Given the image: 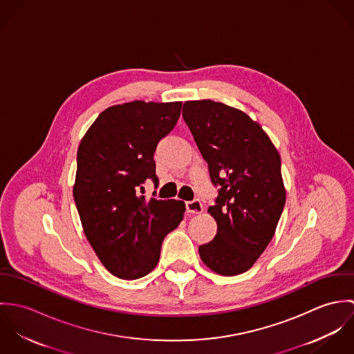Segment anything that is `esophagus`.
Instances as JSON below:
<instances>
[{"mask_svg": "<svg viewBox=\"0 0 354 354\" xmlns=\"http://www.w3.org/2000/svg\"><path fill=\"white\" fill-rule=\"evenodd\" d=\"M187 211L191 214H201L203 212V204L199 199H195L192 202H187Z\"/></svg>", "mask_w": 354, "mask_h": 354, "instance_id": "esophagus-1", "label": "esophagus"}]
</instances>
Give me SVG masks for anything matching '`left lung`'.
Listing matches in <instances>:
<instances>
[{
    "instance_id": "left-lung-1",
    "label": "left lung",
    "mask_w": 354,
    "mask_h": 354,
    "mask_svg": "<svg viewBox=\"0 0 354 354\" xmlns=\"http://www.w3.org/2000/svg\"><path fill=\"white\" fill-rule=\"evenodd\" d=\"M183 117L221 187L208 208L216 236L199 247L201 259L219 275L243 274L270 244L286 202L279 152L259 122L222 102L187 101Z\"/></svg>"
}]
</instances>
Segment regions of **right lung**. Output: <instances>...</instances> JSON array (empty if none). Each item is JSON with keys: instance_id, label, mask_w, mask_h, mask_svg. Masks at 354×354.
Returning a JSON list of instances; mask_svg holds the SVG:
<instances>
[{"instance_id": "1", "label": "right lung", "mask_w": 354, "mask_h": 354, "mask_svg": "<svg viewBox=\"0 0 354 354\" xmlns=\"http://www.w3.org/2000/svg\"><path fill=\"white\" fill-rule=\"evenodd\" d=\"M183 102H125L104 109L82 138L73 184L86 239L109 272L138 279L159 261L162 241L185 203L139 195L158 184L153 152L177 124Z\"/></svg>"}]
</instances>
